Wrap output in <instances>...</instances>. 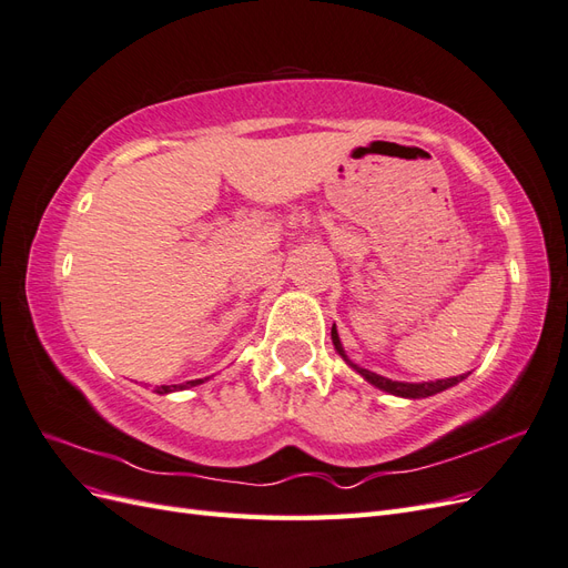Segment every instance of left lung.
<instances>
[{
	"instance_id": "1",
	"label": "left lung",
	"mask_w": 568,
	"mask_h": 568,
	"mask_svg": "<svg viewBox=\"0 0 568 568\" xmlns=\"http://www.w3.org/2000/svg\"><path fill=\"white\" fill-rule=\"evenodd\" d=\"M332 341H334V348L338 351V355H341L343 359H346V363H348L357 374H363L365 379H367L372 386L382 388V390H386V393H390V395H400V398H428V395H436V393H440V390L450 388V386H455V384H459V382L467 379V374H459V376H450V379L424 382V384L390 382V379H386V376H379V374H374V372H369V369H363V367H357L355 363H351L348 355H346V351H343V346H341V338H338V332H336V324L332 326Z\"/></svg>"
}]
</instances>
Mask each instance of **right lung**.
<instances>
[{
    "label": "right lung",
    "mask_w": 568,
    "mask_h": 568,
    "mask_svg": "<svg viewBox=\"0 0 568 568\" xmlns=\"http://www.w3.org/2000/svg\"><path fill=\"white\" fill-rule=\"evenodd\" d=\"M203 384V379H194V382H186V384H175V386H159L156 393L165 395V393H173V390H182V388H189V386H199Z\"/></svg>",
    "instance_id": "obj_1"
}]
</instances>
